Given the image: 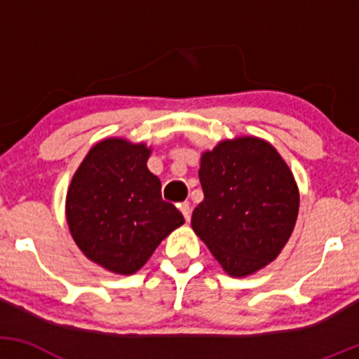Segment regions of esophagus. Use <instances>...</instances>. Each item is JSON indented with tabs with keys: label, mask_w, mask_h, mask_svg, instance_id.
<instances>
[{
	"label": "esophagus",
	"mask_w": 359,
	"mask_h": 359,
	"mask_svg": "<svg viewBox=\"0 0 359 359\" xmlns=\"http://www.w3.org/2000/svg\"><path fill=\"white\" fill-rule=\"evenodd\" d=\"M179 208H180V212L184 214L185 221H189V219H191V203H187V201H185V203L180 204Z\"/></svg>",
	"instance_id": "obj_1"
}]
</instances>
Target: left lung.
Listing matches in <instances>:
<instances>
[{
	"label": "left lung",
	"instance_id": "obj_1",
	"mask_svg": "<svg viewBox=\"0 0 359 359\" xmlns=\"http://www.w3.org/2000/svg\"><path fill=\"white\" fill-rule=\"evenodd\" d=\"M204 201L191 224L233 277L277 258L294 231L299 191L290 168L270 143L226 140L201 158Z\"/></svg>",
	"mask_w": 359,
	"mask_h": 359
}]
</instances>
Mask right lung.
I'll use <instances>...</instances> for the list:
<instances>
[{
	"label": "right lung",
	"mask_w": 359,
	"mask_h": 359,
	"mask_svg": "<svg viewBox=\"0 0 359 359\" xmlns=\"http://www.w3.org/2000/svg\"><path fill=\"white\" fill-rule=\"evenodd\" d=\"M150 150L121 138L90 148L67 192V222L77 246L109 271L142 269L160 241L184 224L147 167Z\"/></svg>",
	"instance_id": "right-lung-1"
}]
</instances>
